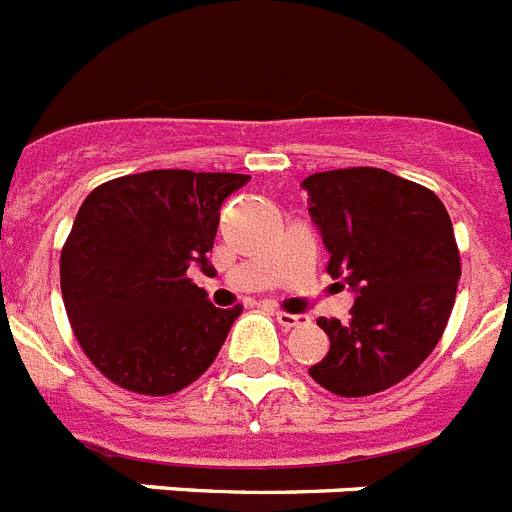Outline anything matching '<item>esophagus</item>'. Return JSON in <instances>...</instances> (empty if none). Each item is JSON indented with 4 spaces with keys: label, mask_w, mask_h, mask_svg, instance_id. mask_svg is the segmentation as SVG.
Returning <instances> with one entry per match:
<instances>
[{
    "label": "esophagus",
    "mask_w": 512,
    "mask_h": 512,
    "mask_svg": "<svg viewBox=\"0 0 512 512\" xmlns=\"http://www.w3.org/2000/svg\"><path fill=\"white\" fill-rule=\"evenodd\" d=\"M274 316H277L279 326H285V329H295V326H305V323L310 321V318L303 316V313H287V310H277Z\"/></svg>",
    "instance_id": "34e87169"
}]
</instances>
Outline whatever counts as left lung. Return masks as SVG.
<instances>
[{"label": "left lung", "mask_w": 512, "mask_h": 512, "mask_svg": "<svg viewBox=\"0 0 512 512\" xmlns=\"http://www.w3.org/2000/svg\"><path fill=\"white\" fill-rule=\"evenodd\" d=\"M331 259L357 292L349 321L318 318L331 339L310 378L336 396H370L427 360L451 318L461 256L451 217L430 189L381 168H342L303 181Z\"/></svg>", "instance_id": "obj_1"}]
</instances>
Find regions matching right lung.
Segmentation results:
<instances>
[{
    "label": "right lung",
    "instance_id": "obj_1",
    "mask_svg": "<svg viewBox=\"0 0 512 512\" xmlns=\"http://www.w3.org/2000/svg\"><path fill=\"white\" fill-rule=\"evenodd\" d=\"M248 176L147 170L87 194L61 248V298L108 381L170 396L209 368L240 316L214 308L189 266L209 269L220 207Z\"/></svg>",
    "mask_w": 512,
    "mask_h": 512
}]
</instances>
